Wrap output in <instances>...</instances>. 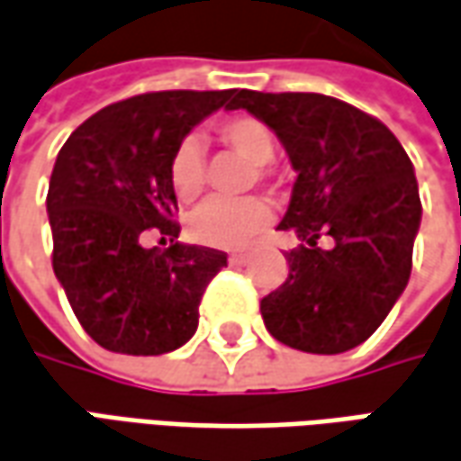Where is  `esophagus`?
<instances>
[{
    "label": "esophagus",
    "instance_id": "esophagus-1",
    "mask_svg": "<svg viewBox=\"0 0 461 461\" xmlns=\"http://www.w3.org/2000/svg\"><path fill=\"white\" fill-rule=\"evenodd\" d=\"M246 261H249V253H246V250H233V253L228 256V263H230V266H240V263Z\"/></svg>",
    "mask_w": 461,
    "mask_h": 461
}]
</instances>
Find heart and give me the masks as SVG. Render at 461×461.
I'll list each match as a JSON object with an SVG mask.
<instances>
[{"label":"heart","instance_id":"heart-1","mask_svg":"<svg viewBox=\"0 0 461 461\" xmlns=\"http://www.w3.org/2000/svg\"><path fill=\"white\" fill-rule=\"evenodd\" d=\"M218 140L243 160L261 165L258 176H266L263 165L273 160L276 142H273L271 130L266 128L261 120L250 115L225 117L218 122ZM167 177L177 200L193 203L200 198L203 185H205V155L198 140L185 138L177 142L167 165ZM271 205L261 198H246L238 203L211 200L193 212L190 238L208 249H238L249 243L253 236H258L263 228L271 223Z\"/></svg>","mask_w":461,"mask_h":461}]
</instances>
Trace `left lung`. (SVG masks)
Here are the masks:
<instances>
[{
    "label": "left lung",
    "instance_id": "left-lung-1",
    "mask_svg": "<svg viewBox=\"0 0 461 461\" xmlns=\"http://www.w3.org/2000/svg\"><path fill=\"white\" fill-rule=\"evenodd\" d=\"M228 110H249L284 142L298 173L278 230L301 246L288 278L261 301L266 329L306 354H344L376 331L411 273L421 223L414 165L376 117L316 92L238 90ZM329 235L331 249H319Z\"/></svg>",
    "mask_w": 461,
    "mask_h": 461
}]
</instances>
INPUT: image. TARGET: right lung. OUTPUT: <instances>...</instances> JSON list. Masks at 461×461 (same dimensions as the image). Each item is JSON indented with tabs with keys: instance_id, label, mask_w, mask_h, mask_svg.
I'll list each match as a JSON object with an SVG mask.
<instances>
[{
	"instance_id": "add662e5",
	"label": "right lung",
	"mask_w": 461,
	"mask_h": 461,
	"mask_svg": "<svg viewBox=\"0 0 461 461\" xmlns=\"http://www.w3.org/2000/svg\"><path fill=\"white\" fill-rule=\"evenodd\" d=\"M236 90H167L107 104L57 155L47 190L52 268L82 329L130 357H160L198 329L205 285L223 250L176 243L177 198L167 165L177 142ZM155 227L171 249H142Z\"/></svg>"
}]
</instances>
